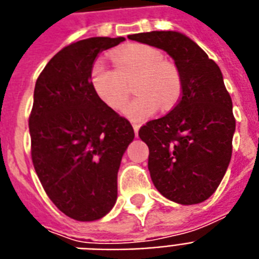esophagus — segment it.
I'll return each instance as SVG.
<instances>
[{
	"instance_id": "obj_1",
	"label": "esophagus",
	"mask_w": 259,
	"mask_h": 259,
	"mask_svg": "<svg viewBox=\"0 0 259 259\" xmlns=\"http://www.w3.org/2000/svg\"><path fill=\"white\" fill-rule=\"evenodd\" d=\"M132 127H134V132H135V135L138 136V132H139L140 125H139V124H132Z\"/></svg>"
}]
</instances>
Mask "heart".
<instances>
[{
	"label": "heart",
	"mask_w": 259,
	"mask_h": 259,
	"mask_svg": "<svg viewBox=\"0 0 259 259\" xmlns=\"http://www.w3.org/2000/svg\"><path fill=\"white\" fill-rule=\"evenodd\" d=\"M116 67L104 59L94 61L90 83L94 93L108 107L123 109L130 96V83L135 81L139 93L125 108L134 121H143L158 111L169 109L181 96V77L176 66L165 62L163 54L147 44H131L113 53Z\"/></svg>",
	"instance_id": "obj_1"
}]
</instances>
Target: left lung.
Returning a JSON list of instances; mask_svg holds the SVG:
<instances>
[{"mask_svg":"<svg viewBox=\"0 0 259 259\" xmlns=\"http://www.w3.org/2000/svg\"><path fill=\"white\" fill-rule=\"evenodd\" d=\"M169 54L182 94L171 111L139 130L148 146V170L158 192L171 201H205L231 161L235 119L219 66L184 33L152 31L128 36Z\"/></svg>","mask_w":259,"mask_h":259,"instance_id":"1","label":"left lung"}]
</instances>
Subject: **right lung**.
Wrapping results in <instances>:
<instances>
[{
	"instance_id": "add662e5",
	"label": "right lung",
	"mask_w": 259,
	"mask_h": 259,
	"mask_svg": "<svg viewBox=\"0 0 259 259\" xmlns=\"http://www.w3.org/2000/svg\"><path fill=\"white\" fill-rule=\"evenodd\" d=\"M124 37H89L61 50L40 73L29 116L31 155L46 193L78 222L109 213L117 171L135 134L98 98L90 70L100 53Z\"/></svg>"
}]
</instances>
